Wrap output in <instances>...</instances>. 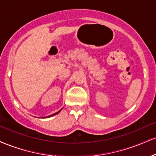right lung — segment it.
Returning <instances> with one entry per match:
<instances>
[{
	"mask_svg": "<svg viewBox=\"0 0 156 156\" xmlns=\"http://www.w3.org/2000/svg\"><path fill=\"white\" fill-rule=\"evenodd\" d=\"M61 110H59V111H58L57 112H56V113H54V114H52V115H49V116H48V117H47V118H48V117H51V116H53V115H56V114L59 113V112L60 111H61Z\"/></svg>",
	"mask_w": 156,
	"mask_h": 156,
	"instance_id": "1",
	"label": "right lung"
}]
</instances>
